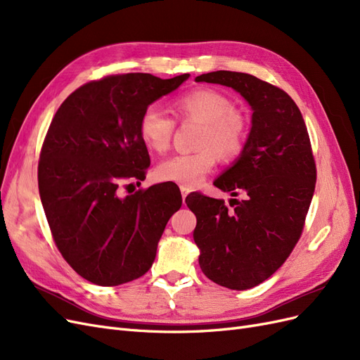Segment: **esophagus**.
I'll list each match as a JSON object with an SVG mask.
<instances>
[{
	"instance_id": "esophagus-1",
	"label": "esophagus",
	"mask_w": 360,
	"mask_h": 360,
	"mask_svg": "<svg viewBox=\"0 0 360 360\" xmlns=\"http://www.w3.org/2000/svg\"><path fill=\"white\" fill-rule=\"evenodd\" d=\"M180 192H181V198H183V202H184V200H186V197L189 195L191 189H189L188 186H180Z\"/></svg>"
}]
</instances>
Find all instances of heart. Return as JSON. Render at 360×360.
Wrapping results in <instances>:
<instances>
[{"label":"heart","mask_w":360,"mask_h":360,"mask_svg":"<svg viewBox=\"0 0 360 360\" xmlns=\"http://www.w3.org/2000/svg\"><path fill=\"white\" fill-rule=\"evenodd\" d=\"M176 112L181 120L201 123L197 151L179 153L156 167V177L162 181H172L193 188L205 179L219 155L224 159H234L242 153L249 120L243 111L233 106L230 97L212 89H197L179 96L174 102ZM176 130V120L158 105L144 108L138 122V132L143 143L153 151L163 153L171 146Z\"/></svg>","instance_id":"1"}]
</instances>
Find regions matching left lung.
<instances>
[{"mask_svg":"<svg viewBox=\"0 0 360 360\" xmlns=\"http://www.w3.org/2000/svg\"><path fill=\"white\" fill-rule=\"evenodd\" d=\"M195 81L231 86L254 111L240 158L214 181L245 198L233 200V210L201 193L186 198L197 216L202 274L230 290H248L274 275L302 236L317 180L308 129L284 90L252 75L217 70Z\"/></svg>","mask_w":360,"mask_h":360,"instance_id":"1","label":"left lung"}]
</instances>
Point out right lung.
I'll return each instance as SVG.
<instances>
[{
  "label": "right lung",
  "instance_id": "1",
  "mask_svg": "<svg viewBox=\"0 0 360 360\" xmlns=\"http://www.w3.org/2000/svg\"><path fill=\"white\" fill-rule=\"evenodd\" d=\"M150 73L105 76L61 103L43 141L39 192L58 250L96 285L147 274L169 217L181 207L176 184L120 197V184L146 179L150 156L139 136L144 108L186 81ZM130 186V184H129Z\"/></svg>",
  "mask_w": 360,
  "mask_h": 360
}]
</instances>
